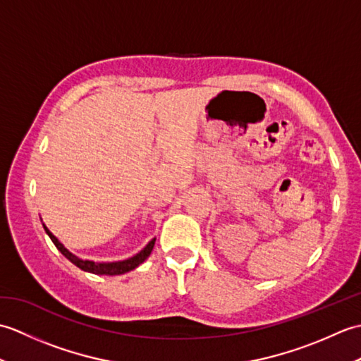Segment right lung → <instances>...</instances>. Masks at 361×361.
<instances>
[{
	"label": "right lung",
	"instance_id": "right-lung-1",
	"mask_svg": "<svg viewBox=\"0 0 361 361\" xmlns=\"http://www.w3.org/2000/svg\"><path fill=\"white\" fill-rule=\"evenodd\" d=\"M43 228H44L46 234H48V235L51 237L52 243L56 245L57 250H59L60 252H62V255H63L68 260H71V262H73L75 267H79L80 270L88 271V273H94V274L116 276V274H124V273H127V271H132V270H135V268H136L137 265H141V264L144 262V260L150 256V252H152V250H153V245H155V239H152L140 252H137V255H135L133 257H130V259H126V260H119V262H93V260H83V259H80V257H78V256H74L71 251H68V250L63 247V245L59 242L57 237L54 235L48 228H46L44 225H43Z\"/></svg>",
	"mask_w": 361,
	"mask_h": 361
}]
</instances>
